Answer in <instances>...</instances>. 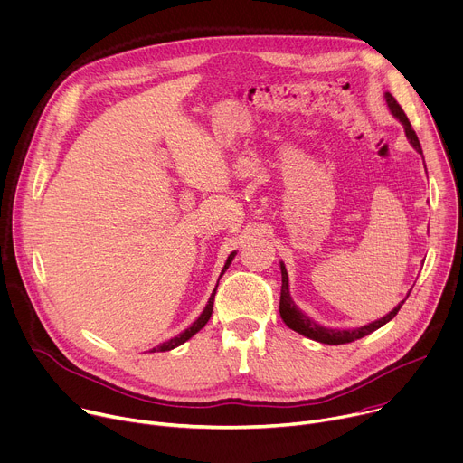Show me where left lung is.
Returning <instances> with one entry per match:
<instances>
[{
	"label": "left lung",
	"instance_id": "obj_1",
	"mask_svg": "<svg viewBox=\"0 0 463 463\" xmlns=\"http://www.w3.org/2000/svg\"><path fill=\"white\" fill-rule=\"evenodd\" d=\"M385 99H387V104H389V109L392 111V115L403 124L405 128V135L407 138L411 140L412 147L421 153V146H420V140L405 115V111L402 109V106L396 102V99L391 95V92H385ZM281 275H283V287H281V301H279V312H281V317L283 321L287 323V326H290L292 330L314 339V341H319V343H326V345H343V343H352L355 339H361L364 335H368L371 332L382 328L385 323H389L398 312L400 308L403 307L405 301H402L391 314H387L385 317L371 323V325H364L361 328H350V330H334V328H325L321 325H317L316 321H312L308 316H305L298 307L296 303L292 301L290 298V290H288V273H287V268L285 264L281 262ZM411 294V292H409ZM409 298V296H407Z\"/></svg>",
	"mask_w": 463,
	"mask_h": 463
}]
</instances>
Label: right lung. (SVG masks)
Segmentation results:
<instances>
[{
	"label": "right lung",
	"mask_w": 463,
	"mask_h": 463,
	"mask_svg": "<svg viewBox=\"0 0 463 463\" xmlns=\"http://www.w3.org/2000/svg\"><path fill=\"white\" fill-rule=\"evenodd\" d=\"M233 255L235 253H232L230 257H228V260H226V264H224V268H222V273L228 269V266H230V262H232V259H233ZM221 273V275H222ZM217 285H219V281H217ZM215 292H217V288L213 290V294H212V298H210V301H208V305H206V308H204V312L199 316V319L190 326V328H186L184 330L182 334H178L176 337H173V339H169V341H165V343H162V345H158V346H155L151 352H165V350H171V348H175V346H178V345H182V343H186L190 337H194L201 328H204V325L210 321V317H212V312H213V301H215Z\"/></svg>",
	"instance_id": "right-lung-1"
}]
</instances>
